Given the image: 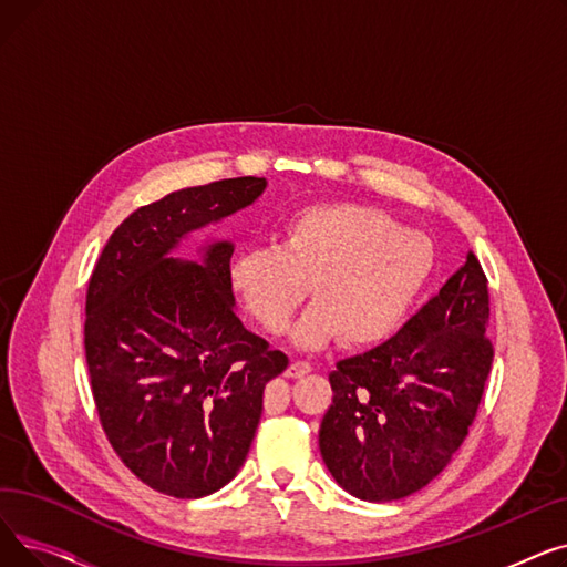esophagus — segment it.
<instances>
[{
	"mask_svg": "<svg viewBox=\"0 0 567 567\" xmlns=\"http://www.w3.org/2000/svg\"><path fill=\"white\" fill-rule=\"evenodd\" d=\"M310 372H312V365L306 363V361H291L289 368H287V377H291V379H301Z\"/></svg>",
	"mask_w": 567,
	"mask_h": 567,
	"instance_id": "1",
	"label": "esophagus"
}]
</instances>
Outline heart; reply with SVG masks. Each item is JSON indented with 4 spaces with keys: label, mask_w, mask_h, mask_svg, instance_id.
I'll return each instance as SVG.
<instances>
[{
    "label": "heart",
    "mask_w": 567,
    "mask_h": 567,
    "mask_svg": "<svg viewBox=\"0 0 567 567\" xmlns=\"http://www.w3.org/2000/svg\"><path fill=\"white\" fill-rule=\"evenodd\" d=\"M427 236L402 229L379 208L321 202L293 212L280 246L238 252L231 289L264 331L282 333L310 291L315 303L291 329L301 349L342 338L372 347L400 331L432 276Z\"/></svg>",
    "instance_id": "b5f03b06"
}]
</instances>
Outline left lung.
<instances>
[{"label": "left lung", "mask_w": 567, "mask_h": 567, "mask_svg": "<svg viewBox=\"0 0 567 567\" xmlns=\"http://www.w3.org/2000/svg\"><path fill=\"white\" fill-rule=\"evenodd\" d=\"M489 291L473 252L398 336L329 374L333 404L319 451L336 483L361 501H395L449 466L478 411L494 349Z\"/></svg>", "instance_id": "left-lung-1"}]
</instances>
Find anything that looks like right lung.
I'll use <instances>...</instances> for the list:
<instances>
[{"label":"right lung","mask_w":567,"mask_h":567,"mask_svg":"<svg viewBox=\"0 0 567 567\" xmlns=\"http://www.w3.org/2000/svg\"><path fill=\"white\" fill-rule=\"evenodd\" d=\"M266 178L238 176L146 204L114 229L86 289L84 349L99 419L152 489L202 498L244 466L282 351L238 319L231 241H182L255 204Z\"/></svg>","instance_id":"add662e5"}]
</instances>
